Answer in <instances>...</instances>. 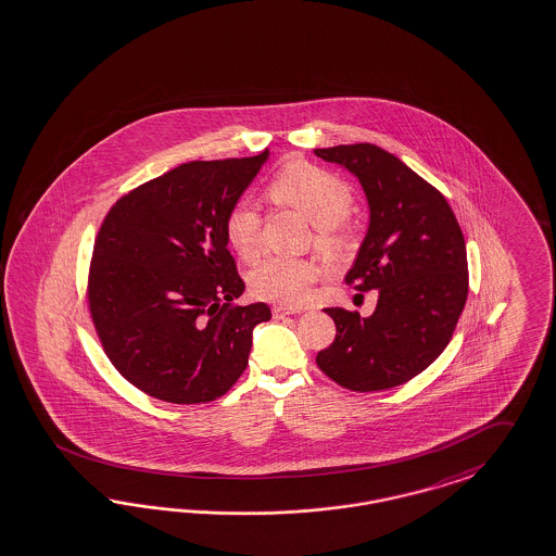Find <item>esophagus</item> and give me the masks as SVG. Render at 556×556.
Returning <instances> with one entry per match:
<instances>
[{
  "instance_id": "1",
  "label": "esophagus",
  "mask_w": 556,
  "mask_h": 556,
  "mask_svg": "<svg viewBox=\"0 0 556 556\" xmlns=\"http://www.w3.org/2000/svg\"><path fill=\"white\" fill-rule=\"evenodd\" d=\"M296 313H301V311H299V308L271 307V315H274L276 319H282V317H287V315H296Z\"/></svg>"
}]
</instances>
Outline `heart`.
I'll list each match as a JSON object with an SVG mask.
<instances>
[{
	"instance_id": "b5f03b06",
	"label": "heart",
	"mask_w": 556,
	"mask_h": 556,
	"mask_svg": "<svg viewBox=\"0 0 556 556\" xmlns=\"http://www.w3.org/2000/svg\"><path fill=\"white\" fill-rule=\"evenodd\" d=\"M269 195L287 206L296 207L317 227L319 248L340 245V223L349 216L354 202L349 184L333 173L307 163H292L278 173L269 186ZM225 235L228 245L245 262H253L262 251V214L249 200L230 207ZM319 266L311 260L269 255L251 271V288L260 299L301 305L308 288L319 278Z\"/></svg>"
}]
</instances>
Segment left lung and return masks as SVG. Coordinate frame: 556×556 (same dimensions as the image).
<instances>
[{
    "label": "left lung",
    "mask_w": 556,
    "mask_h": 556,
    "mask_svg": "<svg viewBox=\"0 0 556 556\" xmlns=\"http://www.w3.org/2000/svg\"><path fill=\"white\" fill-rule=\"evenodd\" d=\"M315 154L346 168L367 195L369 228L344 280L379 292L369 317L326 308L336 340L317 365L346 390H390L427 369L452 340L468 299L464 235L447 200L388 150L349 144Z\"/></svg>",
    "instance_id": "8db88e82"
}]
</instances>
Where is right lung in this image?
<instances>
[{
    "label": "right lung",
    "mask_w": 556,
    "mask_h": 556,
    "mask_svg": "<svg viewBox=\"0 0 556 556\" xmlns=\"http://www.w3.org/2000/svg\"><path fill=\"white\" fill-rule=\"evenodd\" d=\"M268 156L177 166L117 200L101 225L90 315L113 367L152 397L212 402L248 367L253 328L271 311L230 305L245 282L225 223Z\"/></svg>",
    "instance_id": "right-lung-1"
}]
</instances>
